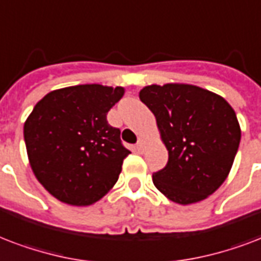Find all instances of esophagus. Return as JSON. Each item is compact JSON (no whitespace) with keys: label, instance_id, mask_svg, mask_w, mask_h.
<instances>
[{"label":"esophagus","instance_id":"34e87169","mask_svg":"<svg viewBox=\"0 0 261 261\" xmlns=\"http://www.w3.org/2000/svg\"><path fill=\"white\" fill-rule=\"evenodd\" d=\"M145 146H146V142H145L142 138L138 139V142H137V145H135V148H137V150H138V152H144Z\"/></svg>","mask_w":261,"mask_h":261}]
</instances>
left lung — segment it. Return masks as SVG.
Instances as JSON below:
<instances>
[{"label":"left lung","mask_w":261,"mask_h":261,"mask_svg":"<svg viewBox=\"0 0 261 261\" xmlns=\"http://www.w3.org/2000/svg\"><path fill=\"white\" fill-rule=\"evenodd\" d=\"M139 98L156 116L168 150L153 184L171 201L188 205L218 190L231 170L241 128L234 109L212 91L168 83L144 87Z\"/></svg>","instance_id":"left-lung-1"}]
</instances>
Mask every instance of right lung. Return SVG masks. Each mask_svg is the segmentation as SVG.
Returning a JSON list of instances; mask_svg holds the SVG:
<instances>
[{
    "mask_svg": "<svg viewBox=\"0 0 261 261\" xmlns=\"http://www.w3.org/2000/svg\"><path fill=\"white\" fill-rule=\"evenodd\" d=\"M123 87L77 85L50 91L24 123L30 164L43 188L60 201L90 205L117 182L130 154L107 113Z\"/></svg>",
    "mask_w": 261,
    "mask_h": 261,
    "instance_id": "1",
    "label": "right lung"
}]
</instances>
